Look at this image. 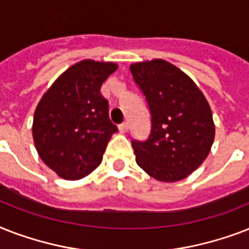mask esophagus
I'll return each instance as SVG.
<instances>
[{"instance_id": "obj_1", "label": "esophagus", "mask_w": 249, "mask_h": 249, "mask_svg": "<svg viewBox=\"0 0 249 249\" xmlns=\"http://www.w3.org/2000/svg\"><path fill=\"white\" fill-rule=\"evenodd\" d=\"M129 129V124L128 123H123V124L119 125V132L120 133H126Z\"/></svg>"}]
</instances>
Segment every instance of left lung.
<instances>
[{
	"instance_id": "8db88e82",
	"label": "left lung",
	"mask_w": 249,
	"mask_h": 249,
	"mask_svg": "<svg viewBox=\"0 0 249 249\" xmlns=\"http://www.w3.org/2000/svg\"><path fill=\"white\" fill-rule=\"evenodd\" d=\"M129 68L151 111L150 137L132 142L137 164L160 182L185 179L207 159L214 141L207 98L189 75L164 59Z\"/></svg>"
}]
</instances>
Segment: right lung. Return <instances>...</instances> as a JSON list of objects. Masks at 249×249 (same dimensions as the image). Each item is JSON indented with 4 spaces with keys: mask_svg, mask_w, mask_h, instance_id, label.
Wrapping results in <instances>:
<instances>
[{
    "mask_svg": "<svg viewBox=\"0 0 249 249\" xmlns=\"http://www.w3.org/2000/svg\"><path fill=\"white\" fill-rule=\"evenodd\" d=\"M119 66L84 59L67 68L38 102L32 124L37 154L60 178L81 179L102 163L117 126L101 86Z\"/></svg>",
    "mask_w": 249,
    "mask_h": 249,
    "instance_id": "add662e5",
    "label": "right lung"
}]
</instances>
